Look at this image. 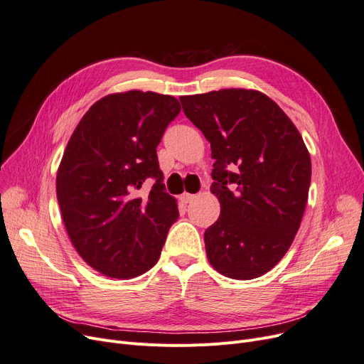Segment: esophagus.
<instances>
[{
  "instance_id": "esophagus-1",
  "label": "esophagus",
  "mask_w": 364,
  "mask_h": 364,
  "mask_svg": "<svg viewBox=\"0 0 364 364\" xmlns=\"http://www.w3.org/2000/svg\"><path fill=\"white\" fill-rule=\"evenodd\" d=\"M181 199H182L185 203H190L191 200H194V199H196V194H188V193H185V194H182Z\"/></svg>"
}]
</instances>
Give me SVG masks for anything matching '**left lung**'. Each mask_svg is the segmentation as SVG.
<instances>
[{"mask_svg":"<svg viewBox=\"0 0 364 364\" xmlns=\"http://www.w3.org/2000/svg\"><path fill=\"white\" fill-rule=\"evenodd\" d=\"M183 114L211 144V191L220 217L205 230L209 262L253 279L282 259L305 211L311 159L299 132L267 95L220 90L181 97Z\"/></svg>","mask_w":364,"mask_h":364,"instance_id":"left-lung-1","label":"left lung"}]
</instances>
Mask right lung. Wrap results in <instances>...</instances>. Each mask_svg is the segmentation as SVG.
I'll return each instance as SVG.
<instances>
[{
	"label": "right lung",
	"instance_id": "1",
	"mask_svg": "<svg viewBox=\"0 0 364 364\" xmlns=\"http://www.w3.org/2000/svg\"><path fill=\"white\" fill-rule=\"evenodd\" d=\"M179 112L171 95L111 94L90 107L68 141L56 178L62 218L79 255L106 277L135 278L155 266L179 217L156 155ZM144 181L152 190L138 198Z\"/></svg>",
	"mask_w": 364,
	"mask_h": 364
}]
</instances>
